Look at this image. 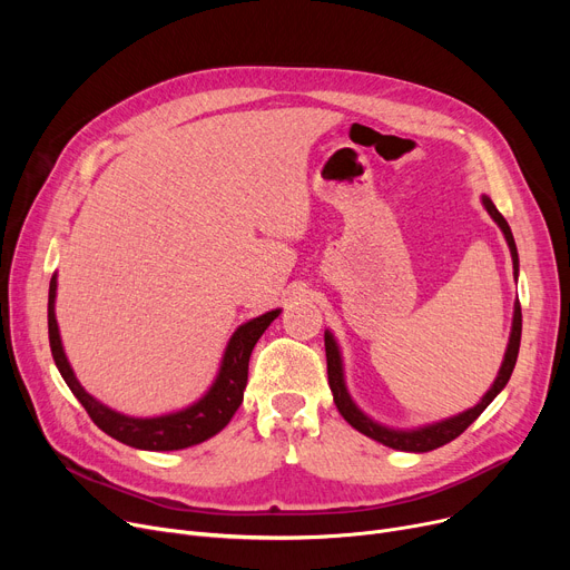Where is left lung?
<instances>
[{
  "label": "left lung",
  "instance_id": "left-lung-1",
  "mask_svg": "<svg viewBox=\"0 0 570 570\" xmlns=\"http://www.w3.org/2000/svg\"><path fill=\"white\" fill-rule=\"evenodd\" d=\"M483 207L488 209V215L494 219V224L501 228L503 237H505V245L511 249V258H513V275L518 279L520 273V258H518V247H515V239L511 233V226L501 217L499 209L494 207V203L490 200V196H483ZM520 337H522V309H520V301H515L513 307V325H511V337H508V346L503 353V361L501 367L497 372L494 383L490 385V391L481 397L475 406L451 415V417H443V421L436 423H428L421 428H411V430H400V428H387L383 423H376L374 417H370L361 406H357L348 393L346 387V379H344V361H342V351L340 344L335 340V335L331 331H325V357H327V383H331V391H333V400L340 409V413L344 415V421L357 430L361 434L387 445V448H395V451H404V453H428L434 451V448H441L445 443H451L453 439H458L478 415H481L490 402L503 391L508 379L513 374V367L518 363V353H520Z\"/></svg>",
  "mask_w": 570,
  "mask_h": 570
}]
</instances>
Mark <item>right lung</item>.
Here are the masks:
<instances>
[{"instance_id": "right-lung-1", "label": "right lung", "mask_w": 570, "mask_h": 570, "mask_svg": "<svg viewBox=\"0 0 570 570\" xmlns=\"http://www.w3.org/2000/svg\"><path fill=\"white\" fill-rule=\"evenodd\" d=\"M55 297H57V273L50 279L48 291V337H50V351L55 357V365L71 387L76 400L85 406L89 417L104 430L108 436L122 441L138 451H183V448L196 445L207 441L209 436L219 434L228 423L237 406L243 404L245 387H247V374H249V355L261 340V335L267 331V325L273 323L282 309L265 312L247 323H243L230 335L219 372L207 387L205 395L198 397L194 404L161 413V415H127L110 409L108 404L99 402L95 395H89L80 381L76 379V372L65 353L62 337H59V325L55 316Z\"/></svg>"}]
</instances>
